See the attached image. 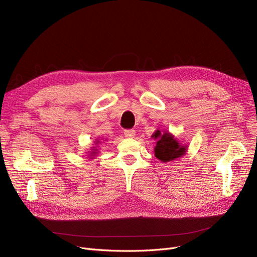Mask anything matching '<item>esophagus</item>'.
Returning a JSON list of instances; mask_svg holds the SVG:
<instances>
[{"label": "esophagus", "instance_id": "esophagus-1", "mask_svg": "<svg viewBox=\"0 0 257 257\" xmlns=\"http://www.w3.org/2000/svg\"><path fill=\"white\" fill-rule=\"evenodd\" d=\"M123 135H125V137L126 138H135V136H136V131L134 130V129H127V130H125L123 131Z\"/></svg>", "mask_w": 257, "mask_h": 257}]
</instances>
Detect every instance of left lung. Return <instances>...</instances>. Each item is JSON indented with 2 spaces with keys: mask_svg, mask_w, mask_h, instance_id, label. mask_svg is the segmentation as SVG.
I'll return each mask as SVG.
<instances>
[{
  "mask_svg": "<svg viewBox=\"0 0 257 257\" xmlns=\"http://www.w3.org/2000/svg\"><path fill=\"white\" fill-rule=\"evenodd\" d=\"M152 137L157 141L155 146L156 158L162 162H170L180 158L187 152V146L179 144L178 141L168 131L161 132L157 130Z\"/></svg>",
  "mask_w": 257,
  "mask_h": 257,
  "instance_id": "1",
  "label": "left lung"
}]
</instances>
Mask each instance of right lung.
Returning <instances> with one entry per match:
<instances>
[{"label": "right lung", "instance_id": "add662e5", "mask_svg": "<svg viewBox=\"0 0 257 257\" xmlns=\"http://www.w3.org/2000/svg\"><path fill=\"white\" fill-rule=\"evenodd\" d=\"M98 143H99V141H97V142H96V144H98ZM96 151H98V150H96V148H95V147H93V151H92V153H89V154H90L89 156H90V157H93V156H95V155L97 154V152H96Z\"/></svg>", "mask_w": 257, "mask_h": 257}]
</instances>
